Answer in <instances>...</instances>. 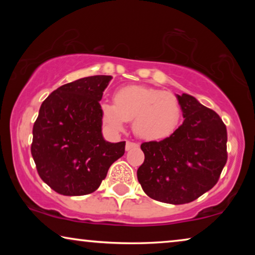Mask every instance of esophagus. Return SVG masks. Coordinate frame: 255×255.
<instances>
[{"instance_id": "obj_1", "label": "esophagus", "mask_w": 255, "mask_h": 255, "mask_svg": "<svg viewBox=\"0 0 255 255\" xmlns=\"http://www.w3.org/2000/svg\"><path fill=\"white\" fill-rule=\"evenodd\" d=\"M138 144L137 142H133V141H127V144H125V149L127 151H130V149L137 147Z\"/></svg>"}]
</instances>
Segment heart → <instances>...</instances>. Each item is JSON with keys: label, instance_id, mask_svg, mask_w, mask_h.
Wrapping results in <instances>:
<instances>
[{"label": "heart", "instance_id": "heart-1", "mask_svg": "<svg viewBox=\"0 0 255 255\" xmlns=\"http://www.w3.org/2000/svg\"><path fill=\"white\" fill-rule=\"evenodd\" d=\"M103 122L113 131L133 120V131L140 138L161 139L170 135L181 118V108L173 94L144 86H128L118 90L115 103L101 104Z\"/></svg>", "mask_w": 255, "mask_h": 255}]
</instances>
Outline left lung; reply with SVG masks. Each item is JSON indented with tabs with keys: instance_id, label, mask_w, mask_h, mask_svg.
I'll use <instances>...</instances> for the list:
<instances>
[{
	"instance_id": "1",
	"label": "left lung",
	"mask_w": 255,
	"mask_h": 255,
	"mask_svg": "<svg viewBox=\"0 0 255 255\" xmlns=\"http://www.w3.org/2000/svg\"><path fill=\"white\" fill-rule=\"evenodd\" d=\"M183 123L161 141L142 142L145 154L137 177L153 200L169 204L193 202L217 183L228 152L222 118L194 96L176 95Z\"/></svg>"
}]
</instances>
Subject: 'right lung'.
Masks as SVG:
<instances>
[{"mask_svg":"<svg viewBox=\"0 0 255 255\" xmlns=\"http://www.w3.org/2000/svg\"><path fill=\"white\" fill-rule=\"evenodd\" d=\"M111 79L94 75L66 83L41 104L31 154L41 180L58 194L94 193L124 154L125 141L109 142L102 135L100 101Z\"/></svg>","mask_w":255,"mask_h":255,"instance_id":"1","label":"right lung"}]
</instances>
